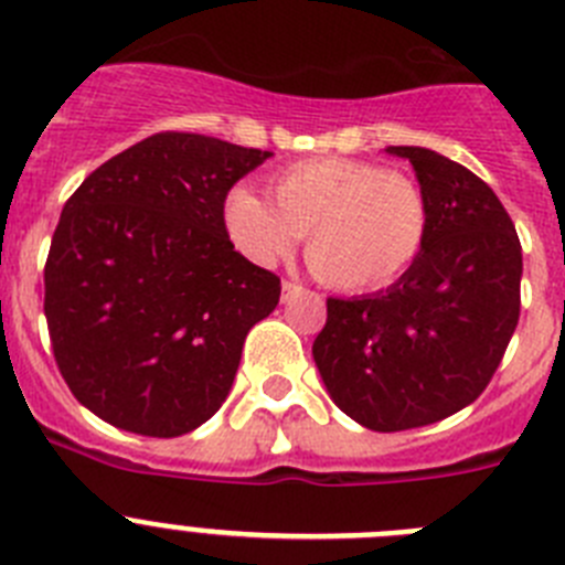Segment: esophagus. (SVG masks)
Masks as SVG:
<instances>
[{"label":"esophagus","mask_w":565,"mask_h":565,"mask_svg":"<svg viewBox=\"0 0 565 565\" xmlns=\"http://www.w3.org/2000/svg\"><path fill=\"white\" fill-rule=\"evenodd\" d=\"M302 291H306V288L299 286V282H294V279H286V282H282V302H288V299L297 297V294H302Z\"/></svg>","instance_id":"1"}]
</instances>
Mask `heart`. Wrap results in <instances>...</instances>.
Returning <instances> with one entry per match:
<instances>
[{"label":"heart","instance_id":"heart-1","mask_svg":"<svg viewBox=\"0 0 565 565\" xmlns=\"http://www.w3.org/2000/svg\"><path fill=\"white\" fill-rule=\"evenodd\" d=\"M271 201L234 189L223 221L257 266L288 257L306 234L308 263L339 291H376L411 271L430 239V201L407 172L353 158H311L279 169Z\"/></svg>","mask_w":565,"mask_h":565}]
</instances>
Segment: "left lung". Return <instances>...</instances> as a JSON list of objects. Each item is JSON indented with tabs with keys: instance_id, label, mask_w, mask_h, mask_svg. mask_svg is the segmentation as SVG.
<instances>
[{
	"instance_id": "left-lung-1",
	"label": "left lung",
	"mask_w": 565,
	"mask_h": 565,
	"mask_svg": "<svg viewBox=\"0 0 565 565\" xmlns=\"http://www.w3.org/2000/svg\"><path fill=\"white\" fill-rule=\"evenodd\" d=\"M407 158L430 201V239L411 271L371 297L328 299L313 362L339 411L367 430L441 422L495 376L521 317V239L495 192L422 147Z\"/></svg>"
}]
</instances>
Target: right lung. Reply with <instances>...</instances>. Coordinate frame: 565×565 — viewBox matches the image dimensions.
<instances>
[{
    "label": "right lung",
    "mask_w": 565,
    "mask_h": 565,
    "mask_svg": "<svg viewBox=\"0 0 565 565\" xmlns=\"http://www.w3.org/2000/svg\"><path fill=\"white\" fill-rule=\"evenodd\" d=\"M271 152L154 132L70 194L44 263V317L70 393L113 427L186 436L221 411L279 277L228 239L234 183Z\"/></svg>",
    "instance_id": "1"
}]
</instances>
